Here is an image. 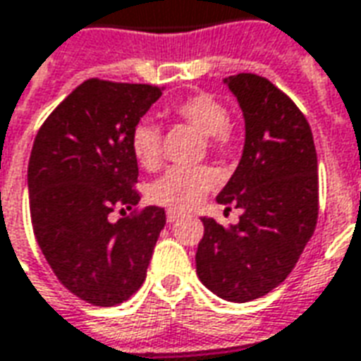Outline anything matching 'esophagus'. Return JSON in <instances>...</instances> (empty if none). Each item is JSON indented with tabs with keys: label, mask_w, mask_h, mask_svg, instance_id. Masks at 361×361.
Here are the masks:
<instances>
[{
	"label": "esophagus",
	"mask_w": 361,
	"mask_h": 361,
	"mask_svg": "<svg viewBox=\"0 0 361 361\" xmlns=\"http://www.w3.org/2000/svg\"><path fill=\"white\" fill-rule=\"evenodd\" d=\"M185 216L183 212H178V209H167V221H176V219H180V217Z\"/></svg>",
	"instance_id": "obj_1"
}]
</instances>
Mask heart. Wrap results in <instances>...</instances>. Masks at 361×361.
Masks as SVG:
<instances>
[{
    "label": "heart",
    "instance_id": "b5f03b06",
    "mask_svg": "<svg viewBox=\"0 0 361 361\" xmlns=\"http://www.w3.org/2000/svg\"><path fill=\"white\" fill-rule=\"evenodd\" d=\"M176 116L192 124L200 134L208 135L214 149H226L231 144L229 132V112L226 104L217 101L214 94L198 93L175 104ZM132 153L135 161L145 169H155L161 163V134L159 128L149 120L137 122L132 132ZM217 183V175L209 167H173L161 175L149 186V198L155 204L175 209L196 206Z\"/></svg>",
    "mask_w": 361,
    "mask_h": 361
}]
</instances>
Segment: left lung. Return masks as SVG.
<instances>
[{
    "instance_id": "1",
    "label": "left lung",
    "mask_w": 361,
    "mask_h": 361,
    "mask_svg": "<svg viewBox=\"0 0 361 361\" xmlns=\"http://www.w3.org/2000/svg\"><path fill=\"white\" fill-rule=\"evenodd\" d=\"M224 83L241 106L245 145L216 200L243 214L227 227L202 217L196 274L217 298L245 303L288 278L315 231L317 152L305 116L268 79L239 73Z\"/></svg>"
}]
</instances>
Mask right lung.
<instances>
[{"instance_id":"obj_1","label":"right lung","mask_w":361,"mask_h":361,"mask_svg":"<svg viewBox=\"0 0 361 361\" xmlns=\"http://www.w3.org/2000/svg\"><path fill=\"white\" fill-rule=\"evenodd\" d=\"M157 87L87 79L38 130L27 185L38 247L58 280L87 303L112 307L145 280L165 209L147 206L112 224L140 196L132 132Z\"/></svg>"}]
</instances>
